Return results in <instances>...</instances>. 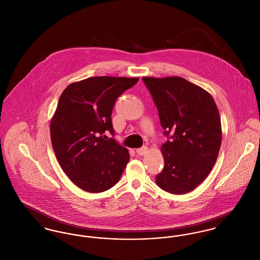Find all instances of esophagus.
I'll use <instances>...</instances> for the list:
<instances>
[{"mask_svg": "<svg viewBox=\"0 0 260 260\" xmlns=\"http://www.w3.org/2000/svg\"><path fill=\"white\" fill-rule=\"evenodd\" d=\"M146 151H147V147L146 146H142V147L137 149V153L139 155H144L146 153Z\"/></svg>", "mask_w": 260, "mask_h": 260, "instance_id": "34e87169", "label": "esophagus"}]
</instances>
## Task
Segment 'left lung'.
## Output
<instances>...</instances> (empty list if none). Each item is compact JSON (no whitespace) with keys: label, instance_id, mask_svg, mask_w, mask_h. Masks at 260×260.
I'll list each match as a JSON object with an SVG mask.
<instances>
[{"label":"left lung","instance_id":"left-lung-1","mask_svg":"<svg viewBox=\"0 0 260 260\" xmlns=\"http://www.w3.org/2000/svg\"><path fill=\"white\" fill-rule=\"evenodd\" d=\"M168 140L162 144L163 170L156 184L186 194L206 179L218 158L221 125L218 107L203 88L178 77H143Z\"/></svg>","mask_w":260,"mask_h":260}]
</instances>
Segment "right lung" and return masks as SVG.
<instances>
[{"instance_id":"add662e5","label":"right lung","mask_w":260,"mask_h":260,"mask_svg":"<svg viewBox=\"0 0 260 260\" xmlns=\"http://www.w3.org/2000/svg\"><path fill=\"white\" fill-rule=\"evenodd\" d=\"M139 78L91 77L70 84L50 122L53 150L61 168L84 191L101 193L116 185L129 160L114 136L112 112L120 95Z\"/></svg>"}]
</instances>
